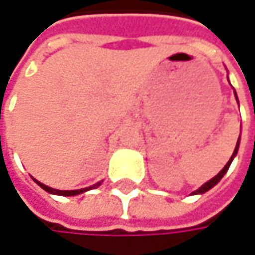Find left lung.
<instances>
[{"mask_svg": "<svg viewBox=\"0 0 255 255\" xmlns=\"http://www.w3.org/2000/svg\"><path fill=\"white\" fill-rule=\"evenodd\" d=\"M235 96H236V93H235ZM238 147H239V138H238L236 147H235V150H233V155H232V158H230L229 162H228V164L225 165V168H223V170H222V171H220V173H219V174H217L216 177H213V178H211V180H210V181H207L205 184H202V186H201V187H199L198 190H195V192H193V195H196V193H205L207 190H210V189H211L213 186H216V184H217V183H219V181L222 180V177H223V176L226 174V171L229 170L230 164H232V161H233L235 155L238 153Z\"/></svg>", "mask_w": 255, "mask_h": 255, "instance_id": "8db88e82", "label": "left lung"}]
</instances>
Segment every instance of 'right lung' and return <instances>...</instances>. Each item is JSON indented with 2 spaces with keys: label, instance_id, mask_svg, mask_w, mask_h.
<instances>
[{
  "label": "right lung",
  "instance_id": "right-lung-1",
  "mask_svg": "<svg viewBox=\"0 0 255 255\" xmlns=\"http://www.w3.org/2000/svg\"><path fill=\"white\" fill-rule=\"evenodd\" d=\"M45 192H48V193H54V195H62V196H74V195H78V193H82V192H85V190H90V189H94V187H97L100 183H97V184H94V186H90V187H87V189H78V190H57V189H51V187H48V186H45V184H42V183H39L38 180H35Z\"/></svg>",
  "mask_w": 255,
  "mask_h": 255
}]
</instances>
